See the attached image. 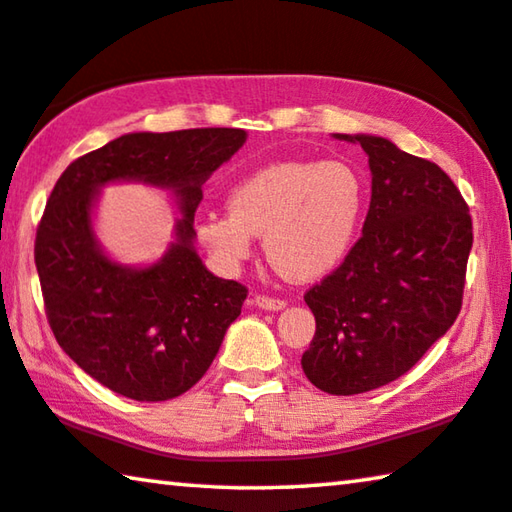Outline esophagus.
<instances>
[{
  "instance_id": "obj_1",
  "label": "esophagus",
  "mask_w": 512,
  "mask_h": 512,
  "mask_svg": "<svg viewBox=\"0 0 512 512\" xmlns=\"http://www.w3.org/2000/svg\"><path fill=\"white\" fill-rule=\"evenodd\" d=\"M253 305L259 309H266V311H280L287 307V302L280 300V298H268V296H255L253 298Z\"/></svg>"
}]
</instances>
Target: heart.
<instances>
[{
	"label": "heart",
	"instance_id": "heart-1",
	"mask_svg": "<svg viewBox=\"0 0 512 512\" xmlns=\"http://www.w3.org/2000/svg\"><path fill=\"white\" fill-rule=\"evenodd\" d=\"M363 203L366 185L348 162H275L237 180L225 194L228 214L198 216L194 235L228 271L248 262L255 237L264 235L268 262L311 282L350 253Z\"/></svg>",
	"mask_w": 512,
	"mask_h": 512
}]
</instances>
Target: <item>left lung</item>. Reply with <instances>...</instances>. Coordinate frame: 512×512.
Returning <instances> with one entry per match:
<instances>
[{
  "instance_id": "8db88e82",
  "label": "left lung",
  "mask_w": 512,
  "mask_h": 512,
  "mask_svg": "<svg viewBox=\"0 0 512 512\" xmlns=\"http://www.w3.org/2000/svg\"><path fill=\"white\" fill-rule=\"evenodd\" d=\"M368 155L372 196L343 264L305 293L316 334L307 379L329 395L375 391L409 372L461 311L472 219L452 178L377 135H343Z\"/></svg>"
}]
</instances>
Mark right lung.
I'll use <instances>...</instances> for the list:
<instances>
[{"label":"right lung","instance_id":"obj_1","mask_svg":"<svg viewBox=\"0 0 512 512\" xmlns=\"http://www.w3.org/2000/svg\"><path fill=\"white\" fill-rule=\"evenodd\" d=\"M246 137L241 128L128 133L58 178L36 235L47 320L67 357L110 391L137 402L187 393L241 314L248 289L207 271L194 248V214L205 180ZM110 182H144L177 196L181 219L158 263L119 265L98 244L91 216Z\"/></svg>","mask_w":512,"mask_h":512}]
</instances>
